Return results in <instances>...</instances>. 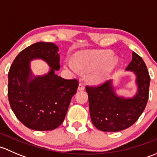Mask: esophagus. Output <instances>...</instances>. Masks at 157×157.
Masks as SVG:
<instances>
[{
    "instance_id": "obj_1",
    "label": "esophagus",
    "mask_w": 157,
    "mask_h": 157,
    "mask_svg": "<svg viewBox=\"0 0 157 157\" xmlns=\"http://www.w3.org/2000/svg\"><path fill=\"white\" fill-rule=\"evenodd\" d=\"M84 86H83V84L82 83H79V86H78V90H80V91H83V90H84Z\"/></svg>"
}]
</instances>
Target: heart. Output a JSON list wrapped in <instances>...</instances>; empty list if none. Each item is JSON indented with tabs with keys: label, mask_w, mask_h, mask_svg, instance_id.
Instances as JSON below:
<instances>
[{
	"label": "heart",
	"mask_w": 157,
	"mask_h": 157,
	"mask_svg": "<svg viewBox=\"0 0 157 157\" xmlns=\"http://www.w3.org/2000/svg\"><path fill=\"white\" fill-rule=\"evenodd\" d=\"M112 56L110 51L81 52L75 56L74 60L67 59L64 61V67L73 74H78L79 71L90 72L89 78L93 83H97L103 81L116 66L118 59Z\"/></svg>",
	"instance_id": "1"
}]
</instances>
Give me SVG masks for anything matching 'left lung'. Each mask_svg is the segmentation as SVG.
Returning <instances> with one entry per match:
<instances>
[{"mask_svg": "<svg viewBox=\"0 0 157 157\" xmlns=\"http://www.w3.org/2000/svg\"><path fill=\"white\" fill-rule=\"evenodd\" d=\"M126 71H133L136 75L137 93L132 98L117 96L112 80L99 86H86L92 122L100 131L117 132L131 127L146 107L150 77L141 57L133 52Z\"/></svg>", "mask_w": 157, "mask_h": 157, "instance_id": "1", "label": "left lung"}]
</instances>
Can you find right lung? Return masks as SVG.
I'll return each mask as SVG.
<instances>
[{
	"instance_id": "1",
	"label": "right lung",
	"mask_w": 157,
	"mask_h": 157,
	"mask_svg": "<svg viewBox=\"0 0 157 157\" xmlns=\"http://www.w3.org/2000/svg\"><path fill=\"white\" fill-rule=\"evenodd\" d=\"M58 47L40 42L20 52L8 73L7 95L16 117L26 127L36 131H51L64 121L78 80H66L55 74L60 69ZM40 58L48 63L50 71L32 77L29 63Z\"/></svg>"
}]
</instances>
